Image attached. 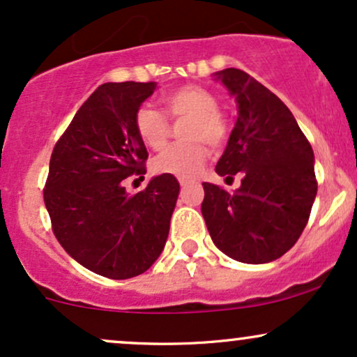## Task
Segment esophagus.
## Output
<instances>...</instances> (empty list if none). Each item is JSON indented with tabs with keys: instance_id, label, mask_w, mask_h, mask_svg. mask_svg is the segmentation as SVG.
<instances>
[{
	"instance_id": "obj_1",
	"label": "esophagus",
	"mask_w": 357,
	"mask_h": 357,
	"mask_svg": "<svg viewBox=\"0 0 357 357\" xmlns=\"http://www.w3.org/2000/svg\"><path fill=\"white\" fill-rule=\"evenodd\" d=\"M190 183L191 181H188V179H179V186H181V188H186Z\"/></svg>"
}]
</instances>
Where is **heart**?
Returning a JSON list of instances; mask_svg holds the SVG:
<instances>
[{
	"label": "heart",
	"instance_id": "heart-1",
	"mask_svg": "<svg viewBox=\"0 0 357 357\" xmlns=\"http://www.w3.org/2000/svg\"><path fill=\"white\" fill-rule=\"evenodd\" d=\"M165 112L171 119H188L183 137L186 144H174L162 151L153 161L155 174H169L176 178H192L202 169L206 159V144L218 151L230 137V122L220 107V100L210 90L198 85H184L161 97ZM137 136L149 149L165 147L171 132L167 117L158 109L142 105L134 116Z\"/></svg>",
	"mask_w": 357,
	"mask_h": 357
}]
</instances>
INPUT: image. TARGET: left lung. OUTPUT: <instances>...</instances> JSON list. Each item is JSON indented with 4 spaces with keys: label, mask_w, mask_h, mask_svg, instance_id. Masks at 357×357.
Returning <instances> with one entry per match:
<instances>
[{
    "label": "left lung",
    "mask_w": 357,
    "mask_h": 357,
    "mask_svg": "<svg viewBox=\"0 0 357 357\" xmlns=\"http://www.w3.org/2000/svg\"><path fill=\"white\" fill-rule=\"evenodd\" d=\"M238 102V119L216 165L220 176L241 174L228 192L203 183V218L225 255L267 264L296 245L317 195L314 151L275 93L240 68L218 72Z\"/></svg>",
    "instance_id": "left-lung-1"
}]
</instances>
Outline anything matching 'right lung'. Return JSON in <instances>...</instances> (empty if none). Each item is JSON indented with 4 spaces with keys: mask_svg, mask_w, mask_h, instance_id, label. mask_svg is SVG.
<instances>
[{
    "mask_svg": "<svg viewBox=\"0 0 357 357\" xmlns=\"http://www.w3.org/2000/svg\"><path fill=\"white\" fill-rule=\"evenodd\" d=\"M154 82L102 84L56 141L43 199L65 252L102 277L144 273L165 248L179 183L155 176L129 196L124 179L146 174L147 151L134 116ZM144 179V176H142Z\"/></svg>",
    "mask_w": 357,
    "mask_h": 357,
    "instance_id": "add662e5",
    "label": "right lung"
}]
</instances>
